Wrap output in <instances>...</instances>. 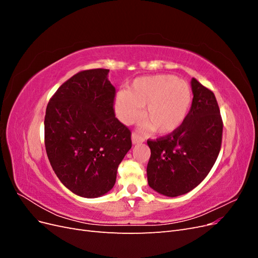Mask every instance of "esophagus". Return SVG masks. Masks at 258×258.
<instances>
[{
	"label": "esophagus",
	"mask_w": 258,
	"mask_h": 258,
	"mask_svg": "<svg viewBox=\"0 0 258 258\" xmlns=\"http://www.w3.org/2000/svg\"><path fill=\"white\" fill-rule=\"evenodd\" d=\"M131 140H132V143H134V144H139V143L144 142V139L139 134H137V132H134V134H132Z\"/></svg>",
	"instance_id": "34e87169"
}]
</instances>
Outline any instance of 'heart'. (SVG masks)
Masks as SVG:
<instances>
[{
	"mask_svg": "<svg viewBox=\"0 0 258 258\" xmlns=\"http://www.w3.org/2000/svg\"><path fill=\"white\" fill-rule=\"evenodd\" d=\"M191 89L187 82L173 75L141 77L127 91H119L115 99V111L126 124L137 121L144 107L143 130L170 135L186 119L191 105Z\"/></svg>",
	"mask_w": 258,
	"mask_h": 258,
	"instance_id": "1",
	"label": "heart"
}]
</instances>
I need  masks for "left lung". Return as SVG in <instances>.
<instances>
[{
    "mask_svg": "<svg viewBox=\"0 0 258 258\" xmlns=\"http://www.w3.org/2000/svg\"><path fill=\"white\" fill-rule=\"evenodd\" d=\"M186 119L172 134L151 141L147 181L168 197L181 196L198 186L214 166L221 151L223 120L214 93L196 79Z\"/></svg>",
    "mask_w": 258,
    "mask_h": 258,
    "instance_id": "8db88e82",
    "label": "left lung"
}]
</instances>
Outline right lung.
I'll use <instances>...</instances> for the list:
<instances>
[{
    "label": "right lung",
    "mask_w": 258,
    "mask_h": 258,
    "mask_svg": "<svg viewBox=\"0 0 258 258\" xmlns=\"http://www.w3.org/2000/svg\"><path fill=\"white\" fill-rule=\"evenodd\" d=\"M110 70H86L62 84L45 115V147L68 189L84 198L110 191L131 148V132L115 117Z\"/></svg>",
    "instance_id": "obj_1"
}]
</instances>
